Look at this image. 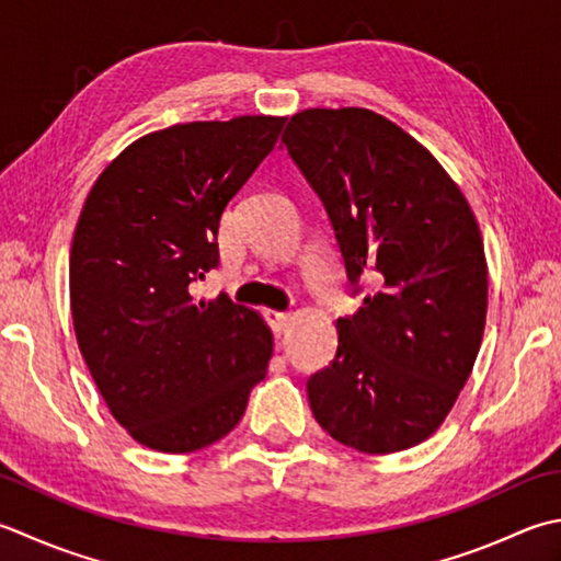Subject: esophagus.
I'll return each instance as SVG.
<instances>
[{"mask_svg": "<svg viewBox=\"0 0 561 561\" xmlns=\"http://www.w3.org/2000/svg\"><path fill=\"white\" fill-rule=\"evenodd\" d=\"M265 318H267V323L272 325L274 333L287 331L289 323H291V313H287V311H272V309H267Z\"/></svg>", "mask_w": 561, "mask_h": 561, "instance_id": "34e87169", "label": "esophagus"}]
</instances>
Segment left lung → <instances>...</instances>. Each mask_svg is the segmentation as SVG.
Returning <instances> with one entry per match:
<instances>
[{
  "label": "left lung",
  "instance_id": "obj_1",
  "mask_svg": "<svg viewBox=\"0 0 561 561\" xmlns=\"http://www.w3.org/2000/svg\"><path fill=\"white\" fill-rule=\"evenodd\" d=\"M282 140L331 216L347 279L371 284L337 318L333 365L306 387L311 411L357 453H401L443 425L479 355L477 216L433 152L369 108H304Z\"/></svg>",
  "mask_w": 561,
  "mask_h": 561
}]
</instances>
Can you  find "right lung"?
Wrapping results in <instances>:
<instances>
[{"mask_svg":"<svg viewBox=\"0 0 561 561\" xmlns=\"http://www.w3.org/2000/svg\"><path fill=\"white\" fill-rule=\"evenodd\" d=\"M284 116L192 121L142 136L87 194L70 248L75 337L136 443L184 455L228 435L267 375L272 331L190 284L218 265L226 204L274 148Z\"/></svg>","mask_w":561,"mask_h":561,"instance_id":"obj_1","label":"right lung"}]
</instances>
